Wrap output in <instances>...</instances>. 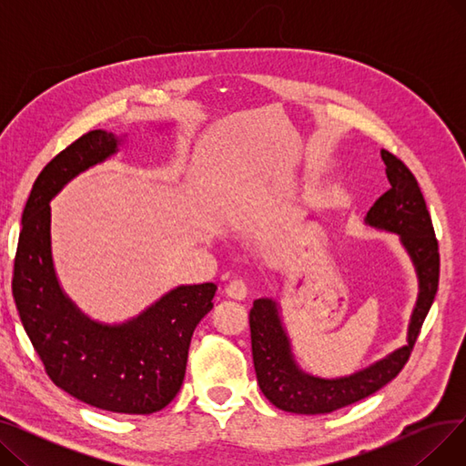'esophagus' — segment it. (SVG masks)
<instances>
[{
    "label": "esophagus",
    "instance_id": "34e87169",
    "mask_svg": "<svg viewBox=\"0 0 466 466\" xmlns=\"http://www.w3.org/2000/svg\"><path fill=\"white\" fill-rule=\"evenodd\" d=\"M248 285H246V281H241V279H234V281H230L228 285H227V289H225V295H227V299H232V300H243L248 297Z\"/></svg>",
    "mask_w": 466,
    "mask_h": 466
}]
</instances>
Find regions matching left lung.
<instances>
[{
    "instance_id": "obj_1",
    "label": "left lung",
    "mask_w": 466,
    "mask_h": 466,
    "mask_svg": "<svg viewBox=\"0 0 466 466\" xmlns=\"http://www.w3.org/2000/svg\"><path fill=\"white\" fill-rule=\"evenodd\" d=\"M381 160L390 188L366 213L364 223L376 230L397 234L415 268L420 292L410 317L406 346L350 376L330 380L311 376L300 369L292 355L279 304L272 299L255 300L249 313V327L257 381L262 395L283 411L306 415L330 413L370 397L395 380L408 362L434 302L440 255L421 188L411 171L395 155L381 149Z\"/></svg>"
}]
</instances>
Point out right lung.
Wrapping results in <instances>:
<instances>
[{"label": "right lung", "mask_w": 466, "mask_h": 466, "mask_svg": "<svg viewBox=\"0 0 466 466\" xmlns=\"http://www.w3.org/2000/svg\"><path fill=\"white\" fill-rule=\"evenodd\" d=\"M118 137L92 130L48 162L22 213L13 297L45 370L66 393L115 413H155L179 393L194 329L217 285H179L125 323L83 313L60 285L51 248V200L88 167L118 153Z\"/></svg>", "instance_id": "add662e5"}]
</instances>
